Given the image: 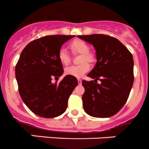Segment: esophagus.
<instances>
[{
  "mask_svg": "<svg viewBox=\"0 0 149 149\" xmlns=\"http://www.w3.org/2000/svg\"><path fill=\"white\" fill-rule=\"evenodd\" d=\"M77 82H78V84H82V80H80V79H77Z\"/></svg>",
  "mask_w": 149,
  "mask_h": 149,
  "instance_id": "34e87169",
  "label": "esophagus"
}]
</instances>
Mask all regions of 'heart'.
I'll return each instance as SVG.
<instances>
[{"label":"heart","instance_id":"b5f03b06","mask_svg":"<svg viewBox=\"0 0 149 149\" xmlns=\"http://www.w3.org/2000/svg\"><path fill=\"white\" fill-rule=\"evenodd\" d=\"M70 47L74 52L81 54L80 58V61L81 62V63L77 65H72V66L65 68V74L67 75H70L74 77H81L90 69L89 64L86 62V61L91 62L94 60V57L92 54L88 52L89 50V47H88V44L84 40H73L70 43ZM58 59L63 65H66L70 63V57H69V52L65 48L60 49L59 52H58ZM82 62L83 63H82Z\"/></svg>","mask_w":149,"mask_h":149}]
</instances>
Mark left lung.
Masks as SVG:
<instances>
[{"label": "left lung", "instance_id": "8db88e82", "mask_svg": "<svg viewBox=\"0 0 149 149\" xmlns=\"http://www.w3.org/2000/svg\"><path fill=\"white\" fill-rule=\"evenodd\" d=\"M92 45L97 62L88 77L83 80L85 92L82 97L84 111L94 117H111L127 101L134 83L132 54L120 40L105 35H78ZM101 84H97V80Z\"/></svg>", "mask_w": 149, "mask_h": 149}]
</instances>
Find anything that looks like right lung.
<instances>
[{
  "instance_id": "right-lung-1",
  "label": "right lung",
  "mask_w": 149,
  "mask_h": 149,
  "mask_svg": "<svg viewBox=\"0 0 149 149\" xmlns=\"http://www.w3.org/2000/svg\"><path fill=\"white\" fill-rule=\"evenodd\" d=\"M74 35H48L30 42L22 51L15 66V77L22 100L37 115L52 118L65 112L68 99L77 86L76 77L63 73L58 59L62 45Z\"/></svg>"
}]
</instances>
